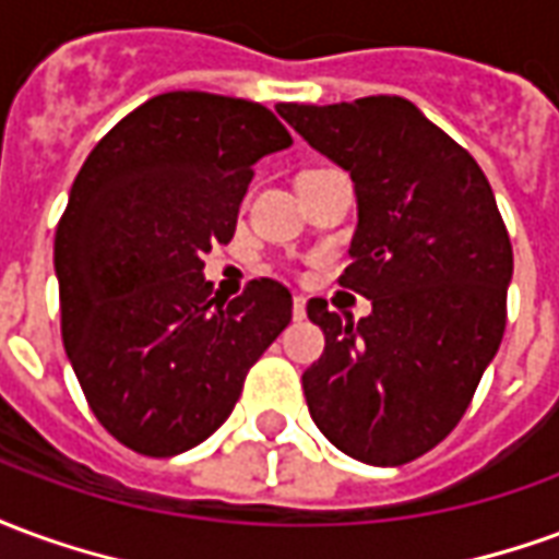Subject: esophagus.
<instances>
[{"instance_id":"esophagus-1","label":"esophagus","mask_w":559,"mask_h":559,"mask_svg":"<svg viewBox=\"0 0 559 559\" xmlns=\"http://www.w3.org/2000/svg\"><path fill=\"white\" fill-rule=\"evenodd\" d=\"M305 314H308L305 296H293V317H296V320H305Z\"/></svg>"}]
</instances>
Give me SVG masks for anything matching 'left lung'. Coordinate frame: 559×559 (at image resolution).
<instances>
[{"label":"left lung","instance_id":"obj_1","mask_svg":"<svg viewBox=\"0 0 559 559\" xmlns=\"http://www.w3.org/2000/svg\"><path fill=\"white\" fill-rule=\"evenodd\" d=\"M275 110L350 173L359 221L341 284L371 299L356 326L308 302L326 335L302 374L308 411L344 455L399 467L455 428L500 350L509 233L473 155L407 98Z\"/></svg>","mask_w":559,"mask_h":559}]
</instances>
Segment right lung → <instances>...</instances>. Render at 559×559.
Wrapping results in <instances>:
<instances>
[{
    "instance_id": "1",
    "label": "right lung",
    "mask_w": 559,
    "mask_h": 559,
    "mask_svg": "<svg viewBox=\"0 0 559 559\" xmlns=\"http://www.w3.org/2000/svg\"><path fill=\"white\" fill-rule=\"evenodd\" d=\"M290 143L263 104L164 92L110 128L71 185L53 242L62 341L92 413L140 455L218 431L290 323L278 281L224 302L203 278V254L236 233L251 167Z\"/></svg>"
}]
</instances>
